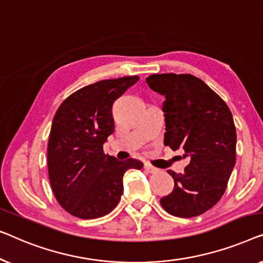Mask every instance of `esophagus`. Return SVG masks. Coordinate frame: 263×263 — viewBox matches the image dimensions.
Wrapping results in <instances>:
<instances>
[{
  "mask_svg": "<svg viewBox=\"0 0 263 263\" xmlns=\"http://www.w3.org/2000/svg\"><path fill=\"white\" fill-rule=\"evenodd\" d=\"M144 168H145V170H147L149 173H156L157 172V168L153 167V165H151L150 163H147V162L144 163Z\"/></svg>",
  "mask_w": 263,
  "mask_h": 263,
  "instance_id": "obj_1",
  "label": "esophagus"
}]
</instances>
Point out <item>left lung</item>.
Wrapping results in <instances>:
<instances>
[{"instance_id":"left-lung-1","label":"left lung","mask_w":263,"mask_h":263,"mask_svg":"<svg viewBox=\"0 0 263 263\" xmlns=\"http://www.w3.org/2000/svg\"><path fill=\"white\" fill-rule=\"evenodd\" d=\"M146 83L165 98L164 145L190 160L182 174L168 170L174 190L161 205L175 217L200 216L223 197L235 167L234 118L223 99L190 73H155Z\"/></svg>"}]
</instances>
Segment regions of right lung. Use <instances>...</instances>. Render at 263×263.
<instances>
[{
  "mask_svg": "<svg viewBox=\"0 0 263 263\" xmlns=\"http://www.w3.org/2000/svg\"><path fill=\"white\" fill-rule=\"evenodd\" d=\"M138 80L126 76L89 84L68 96L54 114L47 145L50 183L59 205L72 216L108 214L120 201L125 172L143 168L140 161H118L103 153L114 132L113 103Z\"/></svg>",
  "mask_w": 263,
  "mask_h": 263,
  "instance_id": "1",
  "label": "right lung"
}]
</instances>
